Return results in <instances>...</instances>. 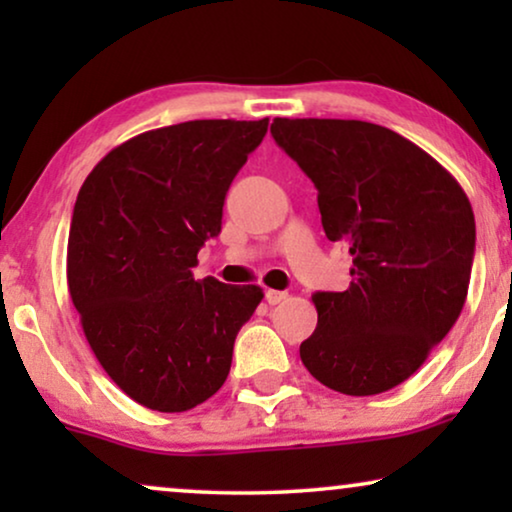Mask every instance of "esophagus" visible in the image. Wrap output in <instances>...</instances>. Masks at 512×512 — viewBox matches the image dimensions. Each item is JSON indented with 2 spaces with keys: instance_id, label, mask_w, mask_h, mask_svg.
<instances>
[{
  "instance_id": "esophagus-1",
  "label": "esophagus",
  "mask_w": 512,
  "mask_h": 512,
  "mask_svg": "<svg viewBox=\"0 0 512 512\" xmlns=\"http://www.w3.org/2000/svg\"><path fill=\"white\" fill-rule=\"evenodd\" d=\"M284 298H286V291H275V289H268V291H265V300H268L270 305L282 303Z\"/></svg>"
}]
</instances>
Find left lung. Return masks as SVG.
I'll list each match as a JSON object with an SVG mask.
<instances>
[{"label": "left lung", "mask_w": 512, "mask_h": 512, "mask_svg": "<svg viewBox=\"0 0 512 512\" xmlns=\"http://www.w3.org/2000/svg\"><path fill=\"white\" fill-rule=\"evenodd\" d=\"M272 137L317 188L321 226L352 254L347 291L314 293L300 345L312 377L347 396L408 380L464 310L475 254L471 202L398 132L342 118H275Z\"/></svg>", "instance_id": "left-lung-1"}]
</instances>
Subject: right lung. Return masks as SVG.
Segmentation results:
<instances>
[{"label": "right lung", "instance_id": "1", "mask_svg": "<svg viewBox=\"0 0 512 512\" xmlns=\"http://www.w3.org/2000/svg\"><path fill=\"white\" fill-rule=\"evenodd\" d=\"M261 121H186L109 151L83 181L67 244V284L93 354L144 408L184 412L223 387L261 286L195 279L221 233L223 202Z\"/></svg>", "mask_w": 512, "mask_h": 512}]
</instances>
